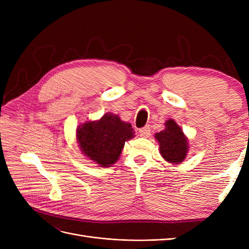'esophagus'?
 I'll list each match as a JSON object with an SVG mask.
<instances>
[{"label":"esophagus","mask_w":249,"mask_h":249,"mask_svg":"<svg viewBox=\"0 0 249 249\" xmlns=\"http://www.w3.org/2000/svg\"><path fill=\"white\" fill-rule=\"evenodd\" d=\"M139 134H140L141 137L147 138V137L149 136V135H150V129H149V126H148V125H145V126L141 127V129L139 130Z\"/></svg>","instance_id":"obj_1"}]
</instances>
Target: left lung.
I'll list each match as a JSON object with an SVG mask.
<instances>
[{"label": "left lung", "mask_w": 249, "mask_h": 249, "mask_svg": "<svg viewBox=\"0 0 249 249\" xmlns=\"http://www.w3.org/2000/svg\"><path fill=\"white\" fill-rule=\"evenodd\" d=\"M155 138L159 142L160 154L165 161L179 164L185 160L189 149L188 139L175 120L168 119L165 123V129L156 133Z\"/></svg>", "instance_id": "8db88e82"}]
</instances>
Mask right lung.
I'll list each match as a JSON object with an SVG mask.
<instances>
[{
  "instance_id": "add662e5",
  "label": "right lung",
  "mask_w": 249,
  "mask_h": 249,
  "mask_svg": "<svg viewBox=\"0 0 249 249\" xmlns=\"http://www.w3.org/2000/svg\"><path fill=\"white\" fill-rule=\"evenodd\" d=\"M135 137L129 123L118 115L106 113L100 120L87 122L77 127V141L82 153L101 167L114 164L122 154L124 142Z\"/></svg>"
}]
</instances>
